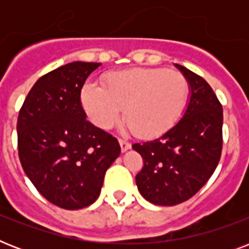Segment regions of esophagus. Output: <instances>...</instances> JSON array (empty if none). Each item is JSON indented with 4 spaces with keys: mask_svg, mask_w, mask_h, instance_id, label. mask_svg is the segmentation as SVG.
<instances>
[{
    "mask_svg": "<svg viewBox=\"0 0 249 249\" xmlns=\"http://www.w3.org/2000/svg\"><path fill=\"white\" fill-rule=\"evenodd\" d=\"M119 143H120V147H121V151L123 152H126L129 150V148L132 147V144L129 143L128 141H125V140H119Z\"/></svg>",
    "mask_w": 249,
    "mask_h": 249,
    "instance_id": "34e87169",
    "label": "esophagus"
}]
</instances>
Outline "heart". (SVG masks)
<instances>
[{"mask_svg": "<svg viewBox=\"0 0 249 249\" xmlns=\"http://www.w3.org/2000/svg\"><path fill=\"white\" fill-rule=\"evenodd\" d=\"M102 86L86 83L80 99L95 126L108 129L124 119L137 136L163 134L181 116L189 97V83L182 73L164 68H134L106 75Z\"/></svg>", "mask_w": 249, "mask_h": 249, "instance_id": "obj_1", "label": "heart"}]
</instances>
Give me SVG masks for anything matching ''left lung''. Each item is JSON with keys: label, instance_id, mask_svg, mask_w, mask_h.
<instances>
[{"label": "left lung", "instance_id": "8db88e82", "mask_svg": "<svg viewBox=\"0 0 249 249\" xmlns=\"http://www.w3.org/2000/svg\"><path fill=\"white\" fill-rule=\"evenodd\" d=\"M189 83L183 116L163 136L134 143L143 168L136 176L141 195L152 204L189 200L207 183L222 151V106L203 77L176 64Z\"/></svg>", "mask_w": 249, "mask_h": 249}]
</instances>
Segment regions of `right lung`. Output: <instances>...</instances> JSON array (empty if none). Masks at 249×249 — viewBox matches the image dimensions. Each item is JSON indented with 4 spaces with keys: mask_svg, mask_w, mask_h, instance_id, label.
<instances>
[{
    "mask_svg": "<svg viewBox=\"0 0 249 249\" xmlns=\"http://www.w3.org/2000/svg\"><path fill=\"white\" fill-rule=\"evenodd\" d=\"M101 63L72 62L37 80L18 116L21 166L37 191L60 208L81 209L101 194L120 155L115 137L86 120L80 94Z\"/></svg>",
    "mask_w": 249,
    "mask_h": 249,
    "instance_id": "1",
    "label": "right lung"
}]
</instances>
